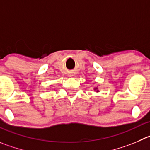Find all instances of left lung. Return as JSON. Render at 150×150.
<instances>
[{"mask_svg":"<svg viewBox=\"0 0 150 150\" xmlns=\"http://www.w3.org/2000/svg\"><path fill=\"white\" fill-rule=\"evenodd\" d=\"M98 89V88H94V90H95V91H96V90ZM96 92H99V91H96Z\"/></svg>","mask_w":150,"mask_h":150,"instance_id":"1","label":"left lung"}]
</instances>
